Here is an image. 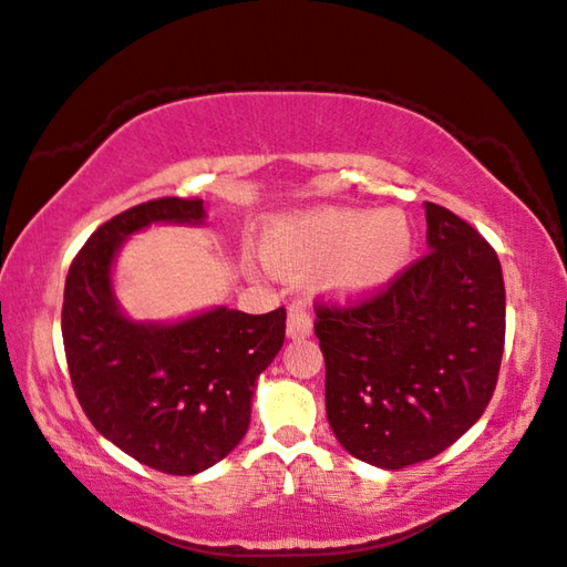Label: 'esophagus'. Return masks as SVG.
I'll list each match as a JSON object with an SVG mask.
<instances>
[{
	"label": "esophagus",
	"instance_id": "1",
	"mask_svg": "<svg viewBox=\"0 0 567 567\" xmlns=\"http://www.w3.org/2000/svg\"><path fill=\"white\" fill-rule=\"evenodd\" d=\"M311 317L299 305H290L287 309V336L290 339H307L311 336Z\"/></svg>",
	"mask_w": 567,
	"mask_h": 567
}]
</instances>
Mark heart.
Instances as JSON below:
<instances>
[{"label":"heart","mask_w":567,"mask_h":567,"mask_svg":"<svg viewBox=\"0 0 567 567\" xmlns=\"http://www.w3.org/2000/svg\"><path fill=\"white\" fill-rule=\"evenodd\" d=\"M414 250L400 209L321 207L275 216L260 234V258L277 275L317 270V287L336 302H360L396 280Z\"/></svg>","instance_id":"heart-1"}]
</instances>
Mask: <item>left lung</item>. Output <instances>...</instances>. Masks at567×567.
<instances>
[{"mask_svg":"<svg viewBox=\"0 0 567 567\" xmlns=\"http://www.w3.org/2000/svg\"><path fill=\"white\" fill-rule=\"evenodd\" d=\"M424 209V258L368 302L317 305L333 436L384 470L429 461L461 439L492 400L504 351L495 248L453 212Z\"/></svg>","mask_w":567,"mask_h":567,"instance_id":"8db88e82","label":"left lung"}]
</instances>
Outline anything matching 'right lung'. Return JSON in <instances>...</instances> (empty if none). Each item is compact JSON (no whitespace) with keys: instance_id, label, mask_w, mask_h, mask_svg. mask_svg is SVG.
Instances as JSON below:
<instances>
[{"instance_id":"right-lung-1","label":"right lung","mask_w":567,"mask_h":567,"mask_svg":"<svg viewBox=\"0 0 567 567\" xmlns=\"http://www.w3.org/2000/svg\"><path fill=\"white\" fill-rule=\"evenodd\" d=\"M204 219L202 199L143 202L87 238L65 280L63 343L84 414L126 455L167 475H197L236 449L260 372L285 343L282 307H212L179 321L126 317L112 277L126 238Z\"/></svg>"}]
</instances>
